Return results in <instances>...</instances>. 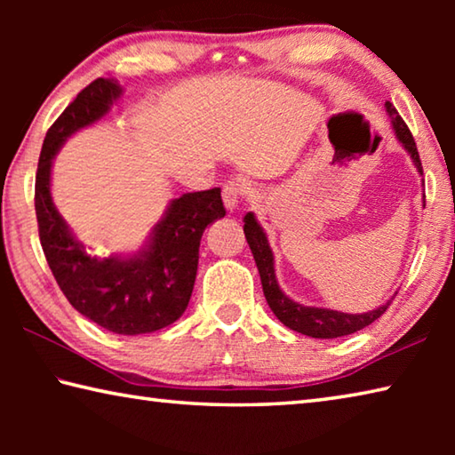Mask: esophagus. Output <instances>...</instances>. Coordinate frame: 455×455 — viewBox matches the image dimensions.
Returning a JSON list of instances; mask_svg holds the SVG:
<instances>
[{"instance_id":"1","label":"esophagus","mask_w":455,"mask_h":455,"mask_svg":"<svg viewBox=\"0 0 455 455\" xmlns=\"http://www.w3.org/2000/svg\"><path fill=\"white\" fill-rule=\"evenodd\" d=\"M246 192V184L243 180H228L222 188V203H225V209L233 212L238 203H241L243 195Z\"/></svg>"}]
</instances>
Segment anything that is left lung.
<instances>
[{"mask_svg": "<svg viewBox=\"0 0 455 455\" xmlns=\"http://www.w3.org/2000/svg\"><path fill=\"white\" fill-rule=\"evenodd\" d=\"M385 112L389 114L391 126H394V132L399 144H402L405 152L410 154L411 163L415 168H418V172L423 174L419 154H418V148H415V140L410 132V128L405 126V122L402 120V116H399L391 102H385ZM423 206H426V198H423ZM243 222H244L243 228H244L246 243L251 246V252L252 257H255V263L260 275V283H263L265 299L268 307H271V311L275 313V317L279 319L284 327L315 339H335V337L351 335L355 333V331H361L367 325H371L375 319H379L385 313V309L389 307L391 299H394L391 297L387 303H383L373 311L355 313V315L333 311V309H323V307H307L292 301V299H289L281 291L279 281H276L273 251L271 246H268L267 233L263 230V227L259 225L255 212H246Z\"/></svg>", "mask_w": 455, "mask_h": 455, "instance_id": "left-lung-1", "label": "left lung"}]
</instances>
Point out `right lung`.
Returning <instances> with one entry per match:
<instances>
[{"instance_id": "1", "label": "right lung", "mask_w": 455, "mask_h": 455, "mask_svg": "<svg viewBox=\"0 0 455 455\" xmlns=\"http://www.w3.org/2000/svg\"><path fill=\"white\" fill-rule=\"evenodd\" d=\"M122 96L116 80L98 78L60 114L44 138L36 174V217L45 260L68 301L118 335L164 329L187 311L204 228L225 217L220 188L187 192L168 203L132 255L92 257L52 200V164L70 136L102 120Z\"/></svg>"}]
</instances>
